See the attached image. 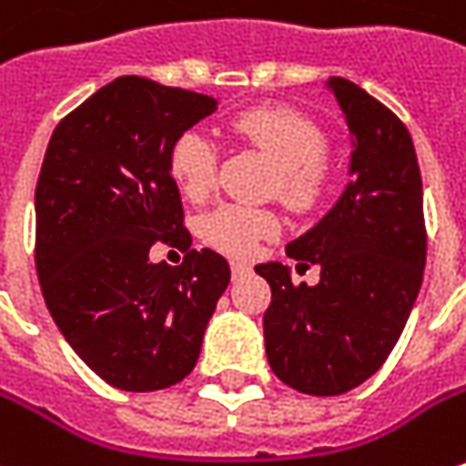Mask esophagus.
<instances>
[{"label":"esophagus","instance_id":"obj_1","mask_svg":"<svg viewBox=\"0 0 466 466\" xmlns=\"http://www.w3.org/2000/svg\"><path fill=\"white\" fill-rule=\"evenodd\" d=\"M250 271V263L248 260H232V273L234 276H242V273Z\"/></svg>","mask_w":466,"mask_h":466}]
</instances>
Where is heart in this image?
<instances>
[{"mask_svg": "<svg viewBox=\"0 0 466 466\" xmlns=\"http://www.w3.org/2000/svg\"><path fill=\"white\" fill-rule=\"evenodd\" d=\"M237 140L266 153L276 164L273 193L294 211L310 208L320 198L326 182V135L308 116L292 109H250L229 122ZM167 167L174 185L187 200H203L216 179V148L200 132L177 135L169 148ZM279 232V221L266 208H250L239 203H221L200 221L203 239L221 253L245 258L253 255L263 239Z\"/></svg>", "mask_w": 466, "mask_h": 466, "instance_id": "b5f03b06", "label": "heart"}]
</instances>
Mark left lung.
I'll return each instance as SVG.
<instances>
[{
	"mask_svg": "<svg viewBox=\"0 0 466 466\" xmlns=\"http://www.w3.org/2000/svg\"><path fill=\"white\" fill-rule=\"evenodd\" d=\"M326 88L352 137V179L334 208L287 245L297 266L320 268V281L292 284L279 260L255 266L271 284L263 315L268 365L310 396L352 391L386 362L412 313L428 248L407 127L352 80L329 77Z\"/></svg>",
	"mask_w": 466,
	"mask_h": 466,
	"instance_id": "8db88e82",
	"label": "left lung"
}]
</instances>
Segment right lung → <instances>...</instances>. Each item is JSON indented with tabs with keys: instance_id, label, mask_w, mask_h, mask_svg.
Instances as JSON below:
<instances>
[{
	"instance_id": "add662e5",
	"label": "right lung",
	"mask_w": 466,
	"mask_h": 466,
	"mask_svg": "<svg viewBox=\"0 0 466 466\" xmlns=\"http://www.w3.org/2000/svg\"><path fill=\"white\" fill-rule=\"evenodd\" d=\"M218 101L122 75L51 135L35 185V271L54 323L77 357L122 391H158L198 362L229 287L227 258L190 250L167 156ZM156 241L187 249L172 269Z\"/></svg>"
}]
</instances>
